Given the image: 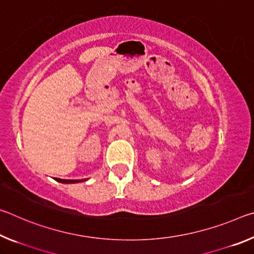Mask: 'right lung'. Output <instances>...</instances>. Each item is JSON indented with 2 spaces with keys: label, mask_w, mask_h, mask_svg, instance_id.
Masks as SVG:
<instances>
[{
  "label": "right lung",
  "mask_w": 254,
  "mask_h": 254,
  "mask_svg": "<svg viewBox=\"0 0 254 254\" xmlns=\"http://www.w3.org/2000/svg\"><path fill=\"white\" fill-rule=\"evenodd\" d=\"M55 180H57L58 183H63V184H75V183H80V182H85L86 179H81V180H74V179H60V178H55Z\"/></svg>",
  "instance_id": "obj_1"
}]
</instances>
